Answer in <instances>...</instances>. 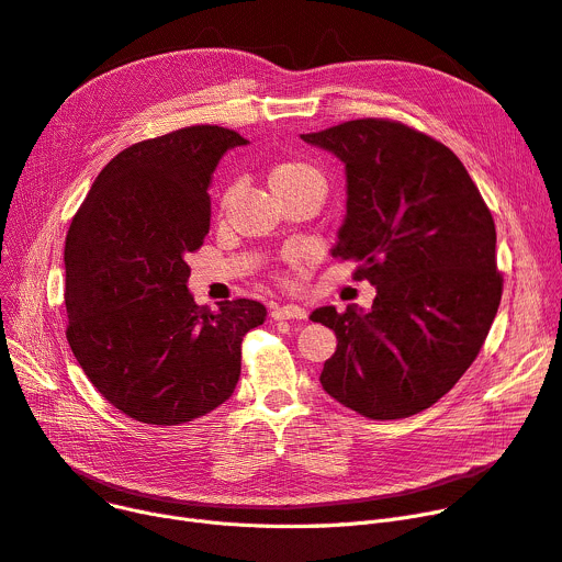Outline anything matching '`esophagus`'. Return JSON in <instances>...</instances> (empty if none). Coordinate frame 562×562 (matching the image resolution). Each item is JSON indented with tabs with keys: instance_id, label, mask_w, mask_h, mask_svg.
Masks as SVG:
<instances>
[{
	"instance_id": "1",
	"label": "esophagus",
	"mask_w": 562,
	"mask_h": 562,
	"mask_svg": "<svg viewBox=\"0 0 562 562\" xmlns=\"http://www.w3.org/2000/svg\"><path fill=\"white\" fill-rule=\"evenodd\" d=\"M271 316L276 321H291V318L303 321V318H307V312L303 307H299V305H276Z\"/></svg>"
}]
</instances>
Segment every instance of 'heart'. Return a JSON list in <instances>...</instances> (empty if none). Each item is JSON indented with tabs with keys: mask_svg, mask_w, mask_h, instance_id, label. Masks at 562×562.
<instances>
[{
	"mask_svg": "<svg viewBox=\"0 0 562 562\" xmlns=\"http://www.w3.org/2000/svg\"><path fill=\"white\" fill-rule=\"evenodd\" d=\"M269 184L271 191L276 195L280 193H291V191H318V193H326V180H323V175L318 168H314L307 161H280L271 168L269 172ZM234 193V187H227L223 193V206L229 202Z\"/></svg>",
	"mask_w": 562,
	"mask_h": 562,
	"instance_id": "obj_1",
	"label": "heart"
}]
</instances>
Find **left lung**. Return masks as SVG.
Returning <instances> with one entry per match:
<instances>
[{
	"label": "left lung",
	"mask_w": 562,
	"mask_h": 562,
	"mask_svg": "<svg viewBox=\"0 0 562 562\" xmlns=\"http://www.w3.org/2000/svg\"><path fill=\"white\" fill-rule=\"evenodd\" d=\"M346 166V218L335 257L360 261L369 312L318 307L337 335L321 385L369 419H403L445 396L476 360L504 278L496 229L462 161L424 132L362 117L301 134Z\"/></svg>",
	"instance_id": "8db88e82"
}]
</instances>
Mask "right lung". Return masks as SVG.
I'll use <instances>...</instances> for the list:
<instances>
[{
    "label": "right lung",
    "mask_w": 562,
    "mask_h": 562,
    "mask_svg": "<svg viewBox=\"0 0 562 562\" xmlns=\"http://www.w3.org/2000/svg\"><path fill=\"white\" fill-rule=\"evenodd\" d=\"M248 140L193 125L134 143L98 175L66 236L68 344L95 390L127 417L180 426L225 403L241 341L266 321L257 301L195 305L187 286L210 232L206 189Z\"/></svg>",
    "instance_id": "right-lung-1"
}]
</instances>
